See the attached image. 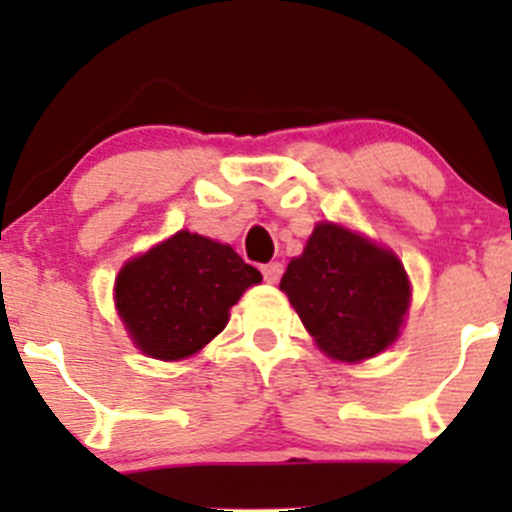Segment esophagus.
I'll return each mask as SVG.
<instances>
[{"instance_id": "1", "label": "esophagus", "mask_w": 512, "mask_h": 512, "mask_svg": "<svg viewBox=\"0 0 512 512\" xmlns=\"http://www.w3.org/2000/svg\"><path fill=\"white\" fill-rule=\"evenodd\" d=\"M262 277H265V282L275 285V282L282 277V265H280V262H267V265H262Z\"/></svg>"}]
</instances>
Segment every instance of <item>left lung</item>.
<instances>
[{
    "label": "left lung",
    "mask_w": 512,
    "mask_h": 512,
    "mask_svg": "<svg viewBox=\"0 0 512 512\" xmlns=\"http://www.w3.org/2000/svg\"><path fill=\"white\" fill-rule=\"evenodd\" d=\"M314 342L339 361L384 352L409 309V280L394 252L344 227H314L280 282Z\"/></svg>",
    "instance_id": "obj_1"
}]
</instances>
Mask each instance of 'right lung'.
<instances>
[{
  "mask_svg": "<svg viewBox=\"0 0 512 512\" xmlns=\"http://www.w3.org/2000/svg\"><path fill=\"white\" fill-rule=\"evenodd\" d=\"M260 280L232 247L180 230L123 267L116 307L143 354L175 361L218 337L232 304Z\"/></svg>",
  "mask_w": 512,
  "mask_h": 512,
  "instance_id": "add662e5",
  "label": "right lung"
}]
</instances>
